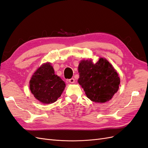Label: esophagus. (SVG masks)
I'll use <instances>...</instances> for the list:
<instances>
[{
  "label": "esophagus",
  "mask_w": 148,
  "mask_h": 148,
  "mask_svg": "<svg viewBox=\"0 0 148 148\" xmlns=\"http://www.w3.org/2000/svg\"><path fill=\"white\" fill-rule=\"evenodd\" d=\"M69 82L70 83H75V79L74 78H70L69 79Z\"/></svg>",
  "instance_id": "esophagus-1"
}]
</instances>
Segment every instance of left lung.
Listing matches in <instances>:
<instances>
[{
	"instance_id": "left-lung-1",
	"label": "left lung",
	"mask_w": 148,
	"mask_h": 148,
	"mask_svg": "<svg viewBox=\"0 0 148 148\" xmlns=\"http://www.w3.org/2000/svg\"><path fill=\"white\" fill-rule=\"evenodd\" d=\"M78 72V82L86 96L93 102L109 101L118 91L120 82L119 75L105 59L100 58L96 64L91 60L81 61Z\"/></svg>"
}]
</instances>
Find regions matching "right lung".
I'll return each instance as SVG.
<instances>
[{
    "instance_id": "1",
    "label": "right lung",
    "mask_w": 148,
    "mask_h": 148,
    "mask_svg": "<svg viewBox=\"0 0 148 148\" xmlns=\"http://www.w3.org/2000/svg\"><path fill=\"white\" fill-rule=\"evenodd\" d=\"M65 87L64 82L55 75L49 63L43 64L34 73L29 82L31 93L42 104H51L59 98Z\"/></svg>"
}]
</instances>
